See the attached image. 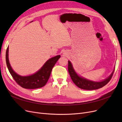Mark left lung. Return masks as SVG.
<instances>
[{
  "instance_id": "1",
  "label": "left lung",
  "mask_w": 122,
  "mask_h": 122,
  "mask_svg": "<svg viewBox=\"0 0 122 122\" xmlns=\"http://www.w3.org/2000/svg\"><path fill=\"white\" fill-rule=\"evenodd\" d=\"M68 71L70 77L76 86L83 90H94L101 88L107 84L112 79L114 71L107 78L101 82H94L79 77L73 69L71 62L68 61Z\"/></svg>"
}]
</instances>
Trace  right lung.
Returning a JSON list of instances; mask_svg holds the SVG:
<instances>
[{
	"label": "right lung",
	"instance_id": "1",
	"mask_svg": "<svg viewBox=\"0 0 122 122\" xmlns=\"http://www.w3.org/2000/svg\"><path fill=\"white\" fill-rule=\"evenodd\" d=\"M9 47L6 51V63L10 75L20 86L27 89H36L44 86L48 80L51 71L61 55H57L48 60L39 71L35 74L28 76H21L15 72L11 68L8 57Z\"/></svg>",
	"mask_w": 122,
	"mask_h": 122
}]
</instances>
